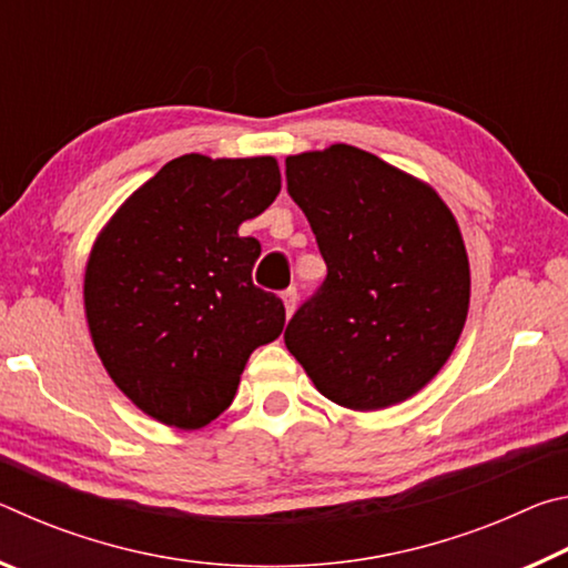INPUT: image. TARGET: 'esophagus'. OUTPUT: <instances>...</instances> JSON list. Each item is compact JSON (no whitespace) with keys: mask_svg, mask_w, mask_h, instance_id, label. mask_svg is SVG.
<instances>
[{"mask_svg":"<svg viewBox=\"0 0 568 568\" xmlns=\"http://www.w3.org/2000/svg\"><path fill=\"white\" fill-rule=\"evenodd\" d=\"M283 303H285V313H287V318H291L293 311H295V305H297V287H295V285L285 287V291H283Z\"/></svg>","mask_w":568,"mask_h":568,"instance_id":"34e87169","label":"esophagus"}]
</instances>
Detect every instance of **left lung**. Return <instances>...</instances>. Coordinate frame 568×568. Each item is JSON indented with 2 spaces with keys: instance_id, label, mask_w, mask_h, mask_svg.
I'll use <instances>...</instances> for the list:
<instances>
[{
  "instance_id": "left-lung-1",
  "label": "left lung",
  "mask_w": 568,
  "mask_h": 568,
  "mask_svg": "<svg viewBox=\"0 0 568 568\" xmlns=\"http://www.w3.org/2000/svg\"><path fill=\"white\" fill-rule=\"evenodd\" d=\"M285 180L328 265L287 323V351L338 406L410 398L466 323L470 275L454 215L423 182L351 145L287 158Z\"/></svg>"
}]
</instances>
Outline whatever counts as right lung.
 I'll use <instances>...</instances> for the list:
<instances>
[{
    "label": "right lung",
    "instance_id": "obj_1",
    "mask_svg": "<svg viewBox=\"0 0 568 568\" xmlns=\"http://www.w3.org/2000/svg\"><path fill=\"white\" fill-rule=\"evenodd\" d=\"M281 192L273 158L182 155L132 192L84 275L90 333L110 378L148 416L203 428L235 398L285 305L253 283L261 243L243 220Z\"/></svg>",
    "mask_w": 568,
    "mask_h": 568
}]
</instances>
